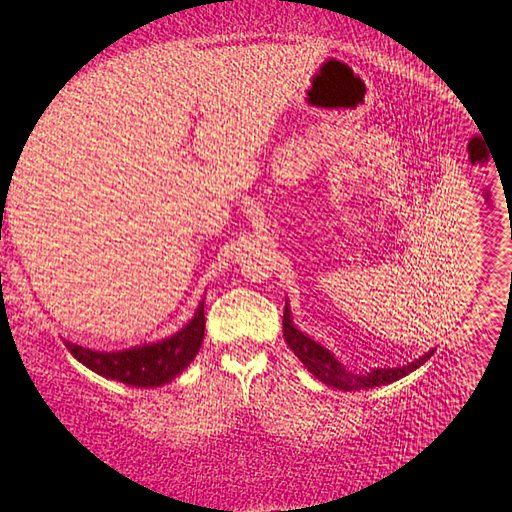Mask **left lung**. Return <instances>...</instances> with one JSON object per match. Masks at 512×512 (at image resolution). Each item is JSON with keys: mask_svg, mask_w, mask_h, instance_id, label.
<instances>
[{"mask_svg": "<svg viewBox=\"0 0 512 512\" xmlns=\"http://www.w3.org/2000/svg\"><path fill=\"white\" fill-rule=\"evenodd\" d=\"M284 339L288 348L297 354L299 361L307 367L309 374H314L322 384L333 386V389H339V391H363V389H374V386L391 384L399 378L408 376L410 371L421 367L425 361L431 359L433 354V350H429L404 367H376L371 371H365V374H354V371L346 369V365L339 361L329 348H324L322 344L316 342V339H312L307 333L294 327L288 299L284 307Z\"/></svg>", "mask_w": 512, "mask_h": 512, "instance_id": "1", "label": "left lung"}]
</instances>
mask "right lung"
<instances>
[{"instance_id": "obj_1", "label": "right lung", "mask_w": 512, "mask_h": 512, "mask_svg": "<svg viewBox=\"0 0 512 512\" xmlns=\"http://www.w3.org/2000/svg\"><path fill=\"white\" fill-rule=\"evenodd\" d=\"M203 337L205 299L198 303L194 316L183 329L158 342L111 352L89 350L72 342H66V346L76 361L102 378L136 386V389H153V386L173 382L196 359Z\"/></svg>"}]
</instances>
